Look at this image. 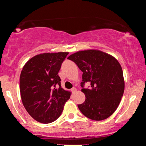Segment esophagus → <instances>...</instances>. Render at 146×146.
Instances as JSON below:
<instances>
[{
  "label": "esophagus",
  "instance_id": "1",
  "mask_svg": "<svg viewBox=\"0 0 146 146\" xmlns=\"http://www.w3.org/2000/svg\"><path fill=\"white\" fill-rule=\"evenodd\" d=\"M71 91H72V93H75L76 91V89L75 88H73L72 89H71Z\"/></svg>",
  "mask_w": 146,
  "mask_h": 146
}]
</instances>
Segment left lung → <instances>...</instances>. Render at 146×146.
Segmentation results:
<instances>
[{
  "instance_id": "1",
  "label": "left lung",
  "mask_w": 146,
  "mask_h": 146,
  "mask_svg": "<svg viewBox=\"0 0 146 146\" xmlns=\"http://www.w3.org/2000/svg\"><path fill=\"white\" fill-rule=\"evenodd\" d=\"M82 71L81 86L86 100L78 108L93 120H102L117 110L124 91V79L120 64L113 56L95 49L80 51L69 56ZM90 82V89L84 88Z\"/></svg>"
}]
</instances>
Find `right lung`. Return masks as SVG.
<instances>
[{
  "instance_id": "obj_1",
  "label": "right lung",
  "mask_w": 146,
  "mask_h": 146,
  "mask_svg": "<svg viewBox=\"0 0 146 146\" xmlns=\"http://www.w3.org/2000/svg\"><path fill=\"white\" fill-rule=\"evenodd\" d=\"M68 52L45 53L32 57L20 76V91L24 108L31 117L43 123L60 117L71 92L61 88L58 73Z\"/></svg>"
}]
</instances>
